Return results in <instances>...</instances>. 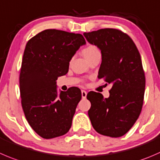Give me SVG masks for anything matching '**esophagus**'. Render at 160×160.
<instances>
[{
  "mask_svg": "<svg viewBox=\"0 0 160 160\" xmlns=\"http://www.w3.org/2000/svg\"><path fill=\"white\" fill-rule=\"evenodd\" d=\"M87 94H88V93H87L85 91H81V95L83 98H86Z\"/></svg>",
  "mask_w": 160,
  "mask_h": 160,
  "instance_id": "34e87169",
  "label": "esophagus"
}]
</instances>
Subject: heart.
<instances>
[{
    "mask_svg": "<svg viewBox=\"0 0 160 160\" xmlns=\"http://www.w3.org/2000/svg\"><path fill=\"white\" fill-rule=\"evenodd\" d=\"M98 53H100V52H99L98 48L94 45H88L83 50V55L86 58H90L91 56Z\"/></svg>",
    "mask_w": 160,
    "mask_h": 160,
    "instance_id": "heart-1",
    "label": "heart"
}]
</instances>
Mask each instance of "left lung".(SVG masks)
Here are the masks:
<instances>
[{
	"label": "left lung",
	"instance_id": "left-lung-1",
	"mask_svg": "<svg viewBox=\"0 0 160 160\" xmlns=\"http://www.w3.org/2000/svg\"><path fill=\"white\" fill-rule=\"evenodd\" d=\"M83 36L102 53L98 77L112 84L107 98L94 91L87 95L91 124L102 135L121 137L134 124L143 105L145 77L140 53L132 39L118 29H101Z\"/></svg>",
	"mask_w": 160,
	"mask_h": 160
}]
</instances>
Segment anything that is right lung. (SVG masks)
Listing matches in <instances>:
<instances>
[{
	"mask_svg": "<svg viewBox=\"0 0 160 160\" xmlns=\"http://www.w3.org/2000/svg\"><path fill=\"white\" fill-rule=\"evenodd\" d=\"M86 44L80 33L45 29L26 45L19 76L22 106L28 123L45 139L66 134L81 99L78 88L57 89L58 77L69 71V62Z\"/></svg>",
	"mask_w": 160,
	"mask_h": 160,
	"instance_id": "1",
	"label": "right lung"
}]
</instances>
